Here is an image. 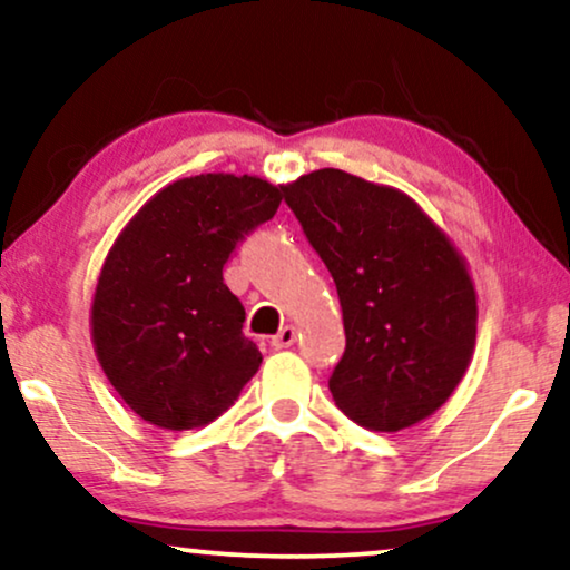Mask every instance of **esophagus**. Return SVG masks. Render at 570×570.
<instances>
[{"instance_id":"1","label":"esophagus","mask_w":570,"mask_h":570,"mask_svg":"<svg viewBox=\"0 0 570 570\" xmlns=\"http://www.w3.org/2000/svg\"><path fill=\"white\" fill-rule=\"evenodd\" d=\"M294 338H297V328H294V326H284V328L278 331L276 336L271 338V344H273V347H276V350H286V347H292Z\"/></svg>"}]
</instances>
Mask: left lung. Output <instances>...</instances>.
Masks as SVG:
<instances>
[{
    "mask_svg": "<svg viewBox=\"0 0 570 570\" xmlns=\"http://www.w3.org/2000/svg\"><path fill=\"white\" fill-rule=\"evenodd\" d=\"M284 197L342 305L347 347L328 379L338 410L371 431L436 413L476 344V289L455 244L407 194L336 168Z\"/></svg>",
    "mask_w": 570,
    "mask_h": 570,
    "instance_id": "left-lung-1",
    "label": "left lung"
}]
</instances>
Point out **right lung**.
Masks as SVG:
<instances>
[{
  "label": "right lung",
  "mask_w": 570,
  "mask_h": 570,
  "mask_svg": "<svg viewBox=\"0 0 570 570\" xmlns=\"http://www.w3.org/2000/svg\"><path fill=\"white\" fill-rule=\"evenodd\" d=\"M284 189L232 173L181 178L107 252L91 302L94 352L115 392L153 426H207L261 368L223 265L276 215Z\"/></svg>",
  "instance_id": "right-lung-1"
}]
</instances>
